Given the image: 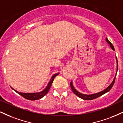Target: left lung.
Here are the masks:
<instances>
[{
    "label": "left lung",
    "mask_w": 123,
    "mask_h": 123,
    "mask_svg": "<svg viewBox=\"0 0 123 123\" xmlns=\"http://www.w3.org/2000/svg\"><path fill=\"white\" fill-rule=\"evenodd\" d=\"M106 41L107 43H108L110 45V47L111 48V49H112L113 50L115 51V49H114V47H113V44L111 43V42H110V41L108 39H107V38H106ZM116 60H117V57H116ZM117 70H118V62H117V71H116V74H117ZM116 76V74L115 78H114V79H113V80L112 82H111V84H110V85L109 86L106 88L105 89V90H103V91H101V92H98V93H96V94H90V95H87V94H81V93H80V92H79V91H77V90H76V89L74 88V87H73V83H72V81H71V82H70V87H71V89H72V91L73 92V93H74V94H76V95H77V97H79V98L83 99H84V100H92V99H94L97 98H98V97H101V96H102V95H104V94H105V93L108 92V91H109L110 90H111V89L112 88L113 86L114 83H115Z\"/></svg>",
    "instance_id": "obj_1"
}]
</instances>
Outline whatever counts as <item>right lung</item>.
<instances>
[{"instance_id":"obj_1","label":"right lung","mask_w":123,"mask_h":123,"mask_svg":"<svg viewBox=\"0 0 123 123\" xmlns=\"http://www.w3.org/2000/svg\"><path fill=\"white\" fill-rule=\"evenodd\" d=\"M59 74V73H56V74H54V75L52 76L51 78L49 81V84H47V86H46V88H44V90H43L42 91H40V92H34V93H24V92H18V91H16V90H14L13 88H12L11 87L12 90L14 91H15L17 93H18L19 95H20L23 97L24 98L28 100H31V101H35V100H37L39 99H41L42 98H43L44 95H46V94H47L48 92H49V90H50L51 86L52 83L53 82V80L54 79L55 77L57 76L58 74Z\"/></svg>"}]
</instances>
